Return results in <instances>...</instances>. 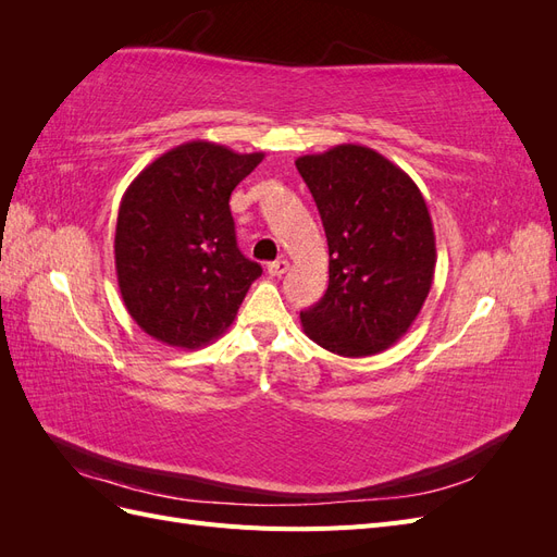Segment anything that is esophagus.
Wrapping results in <instances>:
<instances>
[{"mask_svg": "<svg viewBox=\"0 0 557 557\" xmlns=\"http://www.w3.org/2000/svg\"><path fill=\"white\" fill-rule=\"evenodd\" d=\"M290 269V262L288 260H276V262H269L267 264V274L269 276H283L285 272Z\"/></svg>", "mask_w": 557, "mask_h": 557, "instance_id": "esophagus-1", "label": "esophagus"}]
</instances>
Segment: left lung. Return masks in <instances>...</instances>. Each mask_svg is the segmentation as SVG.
I'll return each instance as SVG.
<instances>
[{
  "label": "left lung",
  "instance_id": "left-lung-1",
  "mask_svg": "<svg viewBox=\"0 0 557 557\" xmlns=\"http://www.w3.org/2000/svg\"><path fill=\"white\" fill-rule=\"evenodd\" d=\"M330 248V285L301 311L311 342L344 358L374 356L397 344L432 288L436 246L423 195L374 148L334 146L301 156Z\"/></svg>",
  "mask_w": 557,
  "mask_h": 557
}]
</instances>
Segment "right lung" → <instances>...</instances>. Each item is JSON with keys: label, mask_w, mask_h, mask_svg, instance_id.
<instances>
[{"label": "right lung", "mask_w": 557, "mask_h": 557, "mask_svg": "<svg viewBox=\"0 0 557 557\" xmlns=\"http://www.w3.org/2000/svg\"><path fill=\"white\" fill-rule=\"evenodd\" d=\"M262 158L188 141L129 183L117 209L115 274L134 323L153 339L199 348L232 325L262 267L242 256L230 195Z\"/></svg>", "instance_id": "add662e5"}]
</instances>
